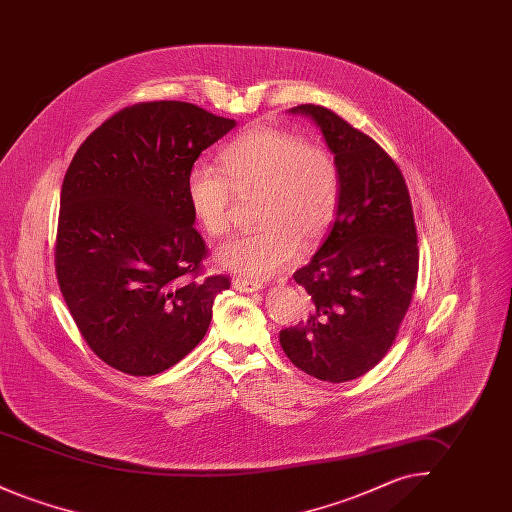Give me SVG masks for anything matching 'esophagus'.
Listing matches in <instances>:
<instances>
[{
    "instance_id": "1",
    "label": "esophagus",
    "mask_w": 512,
    "mask_h": 512,
    "mask_svg": "<svg viewBox=\"0 0 512 512\" xmlns=\"http://www.w3.org/2000/svg\"><path fill=\"white\" fill-rule=\"evenodd\" d=\"M234 288L238 292L253 293L263 290V284L259 280H247V278H234Z\"/></svg>"
}]
</instances>
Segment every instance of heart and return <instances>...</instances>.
<instances>
[{
    "instance_id": "1",
    "label": "heart",
    "mask_w": 512,
    "mask_h": 512,
    "mask_svg": "<svg viewBox=\"0 0 512 512\" xmlns=\"http://www.w3.org/2000/svg\"><path fill=\"white\" fill-rule=\"evenodd\" d=\"M220 173L195 165L188 201L201 228L222 238L232 226L234 195H257L255 232L217 249L220 265L247 278H265L290 265L299 244L320 242L338 215L341 172L330 149L288 130L255 126L220 151Z\"/></svg>"
}]
</instances>
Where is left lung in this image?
Masks as SVG:
<instances>
[{
  "label": "left lung",
  "instance_id": "8db88e82",
  "mask_svg": "<svg viewBox=\"0 0 512 512\" xmlns=\"http://www.w3.org/2000/svg\"><path fill=\"white\" fill-rule=\"evenodd\" d=\"M341 172L338 215L324 244L293 280L315 309L280 332L299 370L340 384L366 374L390 351L418 278L411 195L390 155L334 111L303 103Z\"/></svg>",
  "mask_w": 512,
  "mask_h": 512
}]
</instances>
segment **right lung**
I'll return each instance as SVG.
<instances>
[{"label":"right lung","mask_w":512,"mask_h":512,"mask_svg":"<svg viewBox=\"0 0 512 512\" xmlns=\"http://www.w3.org/2000/svg\"><path fill=\"white\" fill-rule=\"evenodd\" d=\"M236 126L186 101H142L98 126L61 188L55 274L88 347L130 376H153L203 340L224 274L194 228L188 174Z\"/></svg>","instance_id":"1"}]
</instances>
